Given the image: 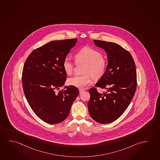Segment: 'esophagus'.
<instances>
[{"label":"esophagus","instance_id":"34e87169","mask_svg":"<svg viewBox=\"0 0 160 160\" xmlns=\"http://www.w3.org/2000/svg\"><path fill=\"white\" fill-rule=\"evenodd\" d=\"M84 91L83 89H79V94H81Z\"/></svg>","mask_w":160,"mask_h":160}]
</instances>
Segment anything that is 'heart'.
Wrapping results in <instances>:
<instances>
[{
	"instance_id": "obj_1",
	"label": "heart",
	"mask_w": 160,
	"mask_h": 160,
	"mask_svg": "<svg viewBox=\"0 0 160 160\" xmlns=\"http://www.w3.org/2000/svg\"><path fill=\"white\" fill-rule=\"evenodd\" d=\"M75 59L77 63H85V74L74 76L68 79V83L78 88H84L91 83L92 75L95 79L101 78L106 70L107 63L99 51L89 47H84L77 52ZM63 68L66 73L71 74L73 70V64L68 57L64 59ZM92 75H91L90 74Z\"/></svg>"
}]
</instances>
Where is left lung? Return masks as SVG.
<instances>
[{"label": "left lung", "instance_id": "left-lung-1", "mask_svg": "<svg viewBox=\"0 0 160 160\" xmlns=\"http://www.w3.org/2000/svg\"><path fill=\"white\" fill-rule=\"evenodd\" d=\"M94 44L106 51V70L96 86L105 89L103 93L89 89L88 107L91 117L102 124L118 119L127 109L137 86L136 65L131 54L116 43L94 40Z\"/></svg>", "mask_w": 160, "mask_h": 160}]
</instances>
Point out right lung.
<instances>
[{"label":"right lung","instance_id":"right-lung-1","mask_svg":"<svg viewBox=\"0 0 160 160\" xmlns=\"http://www.w3.org/2000/svg\"><path fill=\"white\" fill-rule=\"evenodd\" d=\"M77 39L49 42L31 53L22 73L23 91L28 103L39 118L57 124L68 116L79 94L73 86H63L67 73L63 62L76 44Z\"/></svg>","mask_w":160,"mask_h":160}]
</instances>
